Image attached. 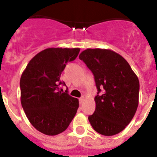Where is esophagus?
<instances>
[{
  "instance_id": "esophagus-1",
  "label": "esophagus",
  "mask_w": 157,
  "mask_h": 157,
  "mask_svg": "<svg viewBox=\"0 0 157 157\" xmlns=\"http://www.w3.org/2000/svg\"><path fill=\"white\" fill-rule=\"evenodd\" d=\"M84 100H85L84 97H82V98H79V103L80 104H82L83 102H84Z\"/></svg>"
}]
</instances>
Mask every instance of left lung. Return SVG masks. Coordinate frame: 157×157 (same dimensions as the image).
Listing matches in <instances>:
<instances>
[{"label":"left lung","mask_w":157,"mask_h":157,"mask_svg":"<svg viewBox=\"0 0 157 157\" xmlns=\"http://www.w3.org/2000/svg\"><path fill=\"white\" fill-rule=\"evenodd\" d=\"M79 59L93 72L98 88L96 109L88 120L105 136L119 134L132 120L138 106L139 81L128 62L105 48H87ZM103 94H99L101 90Z\"/></svg>","instance_id":"1"}]
</instances>
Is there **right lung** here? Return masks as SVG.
<instances>
[{
  "instance_id": "1",
  "label": "right lung",
  "mask_w": 157,
  "mask_h": 157,
  "mask_svg": "<svg viewBox=\"0 0 157 157\" xmlns=\"http://www.w3.org/2000/svg\"><path fill=\"white\" fill-rule=\"evenodd\" d=\"M79 48H48L30 60L20 78L21 105L32 126L46 135L63 132L75 116L78 100L62 93L60 75Z\"/></svg>"
}]
</instances>
